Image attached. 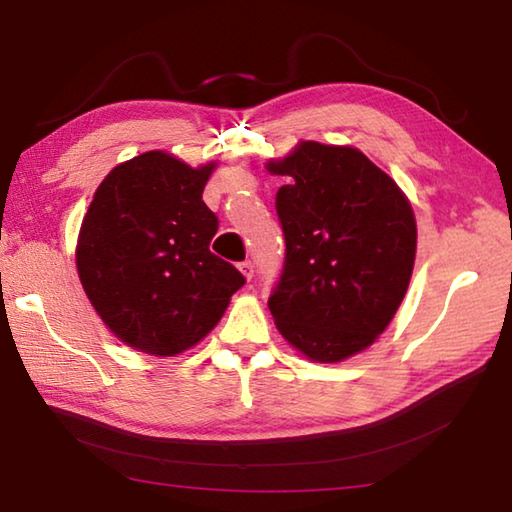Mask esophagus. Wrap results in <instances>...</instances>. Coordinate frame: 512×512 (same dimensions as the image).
Segmentation results:
<instances>
[{
    "label": "esophagus",
    "instance_id": "1",
    "mask_svg": "<svg viewBox=\"0 0 512 512\" xmlns=\"http://www.w3.org/2000/svg\"><path fill=\"white\" fill-rule=\"evenodd\" d=\"M239 271L244 273L246 280H253V275H255V264H253V262H241V264H239Z\"/></svg>",
    "mask_w": 512,
    "mask_h": 512
}]
</instances>
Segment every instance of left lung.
Listing matches in <instances>:
<instances>
[{
    "instance_id": "8db88e82",
    "label": "left lung",
    "mask_w": 512,
    "mask_h": 512,
    "mask_svg": "<svg viewBox=\"0 0 512 512\" xmlns=\"http://www.w3.org/2000/svg\"><path fill=\"white\" fill-rule=\"evenodd\" d=\"M268 171L287 178L275 194L287 250L268 309L309 359H348L384 332L409 287L418 237L411 205L350 146L302 142Z\"/></svg>"
}]
</instances>
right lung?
Returning <instances> with one entry per match:
<instances>
[{"instance_id": "add662e5", "label": "right lung", "mask_w": 512, "mask_h": 512, "mask_svg": "<svg viewBox=\"0 0 512 512\" xmlns=\"http://www.w3.org/2000/svg\"><path fill=\"white\" fill-rule=\"evenodd\" d=\"M214 164L149 151L112 169L85 214L76 268L117 339L173 357L219 323L246 277L210 250L219 219L203 203Z\"/></svg>"}]
</instances>
